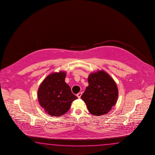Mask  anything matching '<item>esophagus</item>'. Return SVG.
I'll list each match as a JSON object with an SVG mask.
<instances>
[{
    "label": "esophagus",
    "mask_w": 155,
    "mask_h": 155,
    "mask_svg": "<svg viewBox=\"0 0 155 155\" xmlns=\"http://www.w3.org/2000/svg\"><path fill=\"white\" fill-rule=\"evenodd\" d=\"M81 95H82V93H78V94H77V97H78V98H81Z\"/></svg>",
    "instance_id": "obj_1"
}]
</instances>
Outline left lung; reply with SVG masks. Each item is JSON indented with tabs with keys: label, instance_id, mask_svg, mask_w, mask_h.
Wrapping results in <instances>:
<instances>
[{
	"label": "left lung",
	"instance_id": "8db88e82",
	"mask_svg": "<svg viewBox=\"0 0 155 155\" xmlns=\"http://www.w3.org/2000/svg\"><path fill=\"white\" fill-rule=\"evenodd\" d=\"M87 80L89 86L81 98L91 114L101 116L107 114L117 101L118 89L115 81L103 70L91 73Z\"/></svg>",
	"mask_w": 155,
	"mask_h": 155
}]
</instances>
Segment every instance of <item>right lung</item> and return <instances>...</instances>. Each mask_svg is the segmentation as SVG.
Instances as JSON below:
<instances>
[{"label": "right lung", "mask_w": 155, "mask_h": 155, "mask_svg": "<svg viewBox=\"0 0 155 155\" xmlns=\"http://www.w3.org/2000/svg\"><path fill=\"white\" fill-rule=\"evenodd\" d=\"M65 71L53 72L47 75L38 91V101L45 112L52 117H61L68 111L77 97L71 93L65 82Z\"/></svg>", "instance_id": "1"}]
</instances>
